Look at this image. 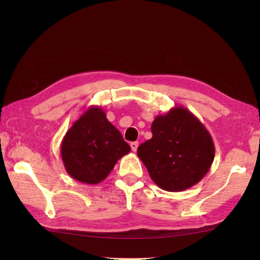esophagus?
I'll list each match as a JSON object with an SVG mask.
<instances>
[{
  "label": "esophagus",
  "instance_id": "1",
  "mask_svg": "<svg viewBox=\"0 0 260 260\" xmlns=\"http://www.w3.org/2000/svg\"><path fill=\"white\" fill-rule=\"evenodd\" d=\"M130 146H131V149H132L133 152H137L138 146H139V142H132V143L130 144Z\"/></svg>",
  "mask_w": 260,
  "mask_h": 260
}]
</instances>
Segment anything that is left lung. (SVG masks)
<instances>
[{
    "label": "left lung",
    "mask_w": 260,
    "mask_h": 260,
    "mask_svg": "<svg viewBox=\"0 0 260 260\" xmlns=\"http://www.w3.org/2000/svg\"><path fill=\"white\" fill-rule=\"evenodd\" d=\"M152 139L138 147L149 177L160 188L181 192L199 183L215 158L214 141L195 115L183 106L157 115Z\"/></svg>",
    "instance_id": "8db88e82"
}]
</instances>
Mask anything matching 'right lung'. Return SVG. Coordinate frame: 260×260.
<instances>
[{"label": "right lung", "instance_id": "1", "mask_svg": "<svg viewBox=\"0 0 260 260\" xmlns=\"http://www.w3.org/2000/svg\"><path fill=\"white\" fill-rule=\"evenodd\" d=\"M131 148L100 106H90L66 132L60 156L67 174L79 182L98 184L105 180Z\"/></svg>", "mask_w": 260, "mask_h": 260}]
</instances>
